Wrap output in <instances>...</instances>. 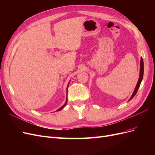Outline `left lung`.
Here are the masks:
<instances>
[{"mask_svg": "<svg viewBox=\"0 0 155 155\" xmlns=\"http://www.w3.org/2000/svg\"><path fill=\"white\" fill-rule=\"evenodd\" d=\"M143 59L142 58H141V60H140V76H139V79H138V83L137 84V86H136L135 88H134V91L133 93L132 96L130 97V99L129 101H130L131 99H133V97L136 95V94H137L138 88L140 87V83H141L142 81V79H143Z\"/></svg>", "mask_w": 155, "mask_h": 155, "instance_id": "left-lung-1", "label": "left lung"}]
</instances>
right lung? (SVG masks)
Listing matches in <instances>:
<instances>
[{"label": "right lung", "instance_id": "add662e5", "mask_svg": "<svg viewBox=\"0 0 155 155\" xmlns=\"http://www.w3.org/2000/svg\"><path fill=\"white\" fill-rule=\"evenodd\" d=\"M68 85H69V83H68V86H67V91H68ZM67 104V100H66V102H65V104H64V105H63V106H62L61 107H60L59 109H58V110H57V111H59V110H61V109H63V108L64 107V106H65V105H66V104Z\"/></svg>", "mask_w": 155, "mask_h": 155}]
</instances>
